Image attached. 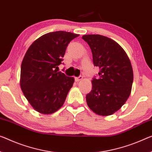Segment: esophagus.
I'll list each match as a JSON object with an SVG mask.
<instances>
[{
  "label": "esophagus",
  "mask_w": 152,
  "mask_h": 152,
  "mask_svg": "<svg viewBox=\"0 0 152 152\" xmlns=\"http://www.w3.org/2000/svg\"><path fill=\"white\" fill-rule=\"evenodd\" d=\"M82 79H83V77L82 76H79V77H78L75 78V81H77V82H78V81H81Z\"/></svg>",
  "instance_id": "obj_1"
}]
</instances>
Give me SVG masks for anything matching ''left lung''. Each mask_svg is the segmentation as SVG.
Returning a JSON list of instances; mask_svg holds the SVG:
<instances>
[{
    "label": "left lung",
    "mask_w": 152,
    "mask_h": 152,
    "mask_svg": "<svg viewBox=\"0 0 152 152\" xmlns=\"http://www.w3.org/2000/svg\"><path fill=\"white\" fill-rule=\"evenodd\" d=\"M82 39L92 51L93 64L100 69L99 77L92 79V90L86 95L87 104L98 115H112L131 92V63L122 47L111 39L100 34H87Z\"/></svg>",
    "instance_id": "1"
}]
</instances>
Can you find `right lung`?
I'll return each mask as SVG.
<instances>
[{
  "label": "right lung",
  "instance_id": "right-lung-1",
  "mask_svg": "<svg viewBox=\"0 0 152 152\" xmlns=\"http://www.w3.org/2000/svg\"><path fill=\"white\" fill-rule=\"evenodd\" d=\"M79 34L66 31L49 32L28 49L21 66L20 86L31 106L39 113L58 111L73 86L74 78L57 72L69 43Z\"/></svg>",
  "mask_w": 152,
  "mask_h": 152
}]
</instances>
